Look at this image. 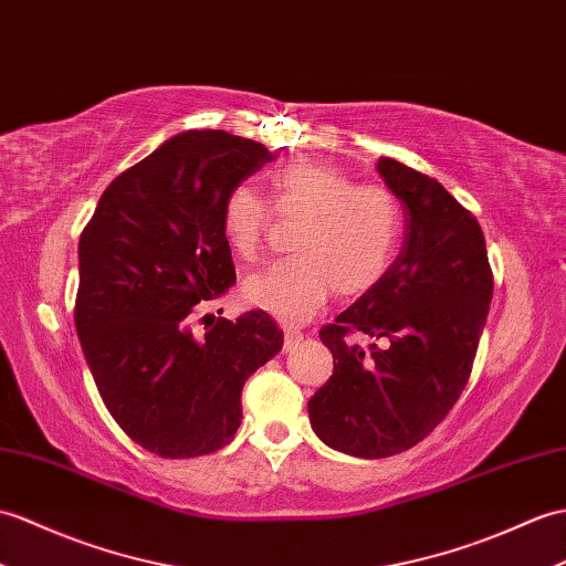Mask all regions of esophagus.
<instances>
[{"instance_id":"esophagus-1","label":"esophagus","mask_w":566,"mask_h":566,"mask_svg":"<svg viewBox=\"0 0 566 566\" xmlns=\"http://www.w3.org/2000/svg\"><path fill=\"white\" fill-rule=\"evenodd\" d=\"M301 339H304V333H301L298 327L284 325V349H292L294 345L301 343Z\"/></svg>"}]
</instances>
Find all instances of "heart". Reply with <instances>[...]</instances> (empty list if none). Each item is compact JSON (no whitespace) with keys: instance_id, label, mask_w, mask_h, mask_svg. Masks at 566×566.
I'll list each match as a JSON object with an SVG mask.
<instances>
[{"instance_id":"heart-1","label":"heart","mask_w":566,"mask_h":566,"mask_svg":"<svg viewBox=\"0 0 566 566\" xmlns=\"http://www.w3.org/2000/svg\"><path fill=\"white\" fill-rule=\"evenodd\" d=\"M268 188L270 205L248 186L231 188L221 205L223 239L245 262L258 260L265 248L272 212L298 221L294 258L243 282L248 304L304 323L333 292L357 298L386 277L402 235V207L388 188L357 186L343 170L311 159L274 168Z\"/></svg>"}]
</instances>
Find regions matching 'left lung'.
Segmentation results:
<instances>
[{"instance_id": "obj_1", "label": "left lung", "mask_w": 566, "mask_h": 566, "mask_svg": "<svg viewBox=\"0 0 566 566\" xmlns=\"http://www.w3.org/2000/svg\"><path fill=\"white\" fill-rule=\"evenodd\" d=\"M405 209L402 251L386 277L321 327L333 376L308 400L323 443L357 458L412 449L461 398L490 313L494 277L478 219L419 170L380 159ZM361 332L380 346L361 350Z\"/></svg>"}]
</instances>
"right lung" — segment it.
Instances as JSON below:
<instances>
[{"mask_svg":"<svg viewBox=\"0 0 566 566\" xmlns=\"http://www.w3.org/2000/svg\"><path fill=\"white\" fill-rule=\"evenodd\" d=\"M272 159L260 142L188 129L123 170L78 239L74 323L91 376L127 437L161 458L223 449L245 380L284 345L260 308L200 318L235 284L223 197Z\"/></svg>","mask_w":566,"mask_h":566,"instance_id":"right-lung-1","label":"right lung"}]
</instances>
